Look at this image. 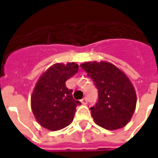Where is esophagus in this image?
<instances>
[{
	"mask_svg": "<svg viewBox=\"0 0 158 158\" xmlns=\"http://www.w3.org/2000/svg\"><path fill=\"white\" fill-rule=\"evenodd\" d=\"M80 102H81V103H82V104L85 105L86 103H87V98H86V97H85V98H83V99L81 100Z\"/></svg>",
	"mask_w": 158,
	"mask_h": 158,
	"instance_id": "34e87169",
	"label": "esophagus"
}]
</instances>
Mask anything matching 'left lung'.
I'll return each instance as SVG.
<instances>
[{"label": "left lung", "instance_id": "1", "mask_svg": "<svg viewBox=\"0 0 158 158\" xmlns=\"http://www.w3.org/2000/svg\"><path fill=\"white\" fill-rule=\"evenodd\" d=\"M80 66L98 89V102L90 107L95 123L108 130L124 127L132 118L137 102L131 81L111 62L94 61Z\"/></svg>", "mask_w": 158, "mask_h": 158}]
</instances>
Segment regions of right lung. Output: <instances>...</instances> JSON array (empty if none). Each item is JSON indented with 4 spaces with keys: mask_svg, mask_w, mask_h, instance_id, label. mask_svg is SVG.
Masks as SVG:
<instances>
[{
    "mask_svg": "<svg viewBox=\"0 0 158 158\" xmlns=\"http://www.w3.org/2000/svg\"><path fill=\"white\" fill-rule=\"evenodd\" d=\"M78 70L75 62L56 63L38 79L31 96V107L37 122L45 129L56 131L73 122L76 106L81 103L73 98V90L65 83Z\"/></svg>",
    "mask_w": 158,
    "mask_h": 158,
    "instance_id": "add662e5",
    "label": "right lung"
}]
</instances>
